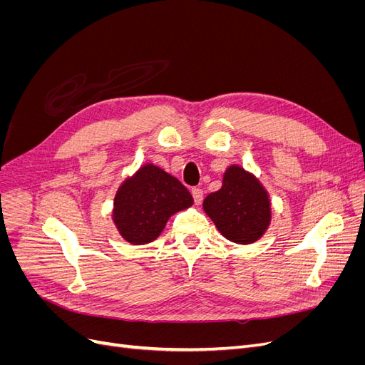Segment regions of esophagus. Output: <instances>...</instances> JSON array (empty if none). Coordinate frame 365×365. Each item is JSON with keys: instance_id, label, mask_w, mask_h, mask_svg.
<instances>
[{"instance_id": "1", "label": "esophagus", "mask_w": 365, "mask_h": 365, "mask_svg": "<svg viewBox=\"0 0 365 365\" xmlns=\"http://www.w3.org/2000/svg\"><path fill=\"white\" fill-rule=\"evenodd\" d=\"M192 195H193V200H195V204L200 205L204 200V192L201 189H197V187H195V189H192Z\"/></svg>"}]
</instances>
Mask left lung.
<instances>
[{"label": "left lung", "mask_w": 365, "mask_h": 365, "mask_svg": "<svg viewBox=\"0 0 365 365\" xmlns=\"http://www.w3.org/2000/svg\"><path fill=\"white\" fill-rule=\"evenodd\" d=\"M204 212L219 233L239 245L259 240L271 224V200L263 184L237 164L224 173L222 187L204 200Z\"/></svg>", "instance_id": "obj_1"}]
</instances>
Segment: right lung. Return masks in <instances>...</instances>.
<instances>
[{
  "mask_svg": "<svg viewBox=\"0 0 365 365\" xmlns=\"http://www.w3.org/2000/svg\"><path fill=\"white\" fill-rule=\"evenodd\" d=\"M192 205L193 197L180 180L148 163L118 187L113 220L129 244L146 245L161 235L172 215Z\"/></svg>",
  "mask_w": 365,
  "mask_h": 365,
  "instance_id": "1",
  "label": "right lung"
}]
</instances>
